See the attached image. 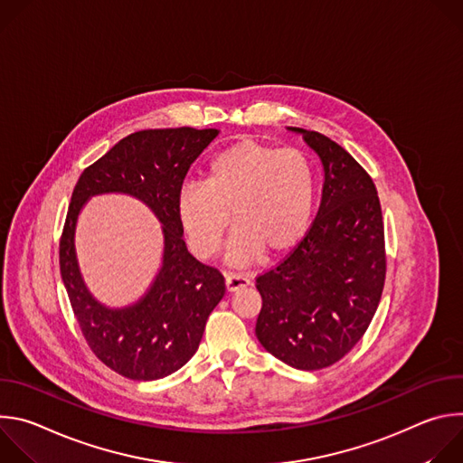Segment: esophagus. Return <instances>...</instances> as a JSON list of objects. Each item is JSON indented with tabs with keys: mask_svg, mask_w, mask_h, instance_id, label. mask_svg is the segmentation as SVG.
Listing matches in <instances>:
<instances>
[{
	"mask_svg": "<svg viewBox=\"0 0 463 463\" xmlns=\"http://www.w3.org/2000/svg\"><path fill=\"white\" fill-rule=\"evenodd\" d=\"M250 284V279L247 275H241V273H229L225 277V286H227V291H236L240 288H245Z\"/></svg>",
	"mask_w": 463,
	"mask_h": 463,
	"instance_id": "34e87169",
	"label": "esophagus"
}]
</instances>
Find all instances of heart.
<instances>
[{
	"label": "heart",
	"instance_id": "obj_1",
	"mask_svg": "<svg viewBox=\"0 0 463 463\" xmlns=\"http://www.w3.org/2000/svg\"><path fill=\"white\" fill-rule=\"evenodd\" d=\"M315 192V170L302 152L243 139L213 156L203 183L183 186L177 216L200 258L220 250L231 213L238 227L229 245L231 261L249 263L261 252L282 258L309 229Z\"/></svg>",
	"mask_w": 463,
	"mask_h": 463
}]
</instances>
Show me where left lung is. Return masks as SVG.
<instances>
[{"label":"left lung","instance_id":"left-lung-1","mask_svg":"<svg viewBox=\"0 0 463 463\" xmlns=\"http://www.w3.org/2000/svg\"><path fill=\"white\" fill-rule=\"evenodd\" d=\"M289 129L322 161V202L300 243L256 277V337L286 364L320 370L341 361L375 315L386 275L384 225L368 172L318 131Z\"/></svg>","mask_w":463,"mask_h":463}]
</instances>
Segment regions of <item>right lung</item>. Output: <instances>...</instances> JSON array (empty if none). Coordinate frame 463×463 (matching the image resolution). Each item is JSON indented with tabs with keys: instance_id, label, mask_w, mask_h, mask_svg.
<instances>
[{
	"instance_id": "add662e5",
	"label": "right lung",
	"mask_w": 463,
	"mask_h": 463,
	"mask_svg": "<svg viewBox=\"0 0 463 463\" xmlns=\"http://www.w3.org/2000/svg\"><path fill=\"white\" fill-rule=\"evenodd\" d=\"M218 129H143L118 141L79 177L60 238V273L91 352L113 372L154 381L179 370L202 343L205 324L225 295L223 275L186 249L177 197L190 165ZM122 191L145 201L164 223V268L136 307L109 310L90 295L74 254L80 209L95 193Z\"/></svg>"
}]
</instances>
